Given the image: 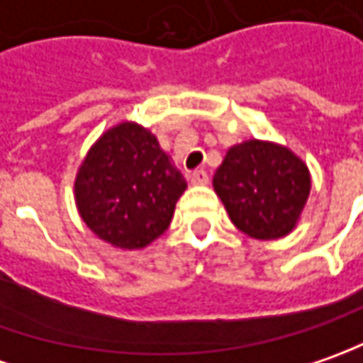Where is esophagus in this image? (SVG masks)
<instances>
[{
	"label": "esophagus",
	"mask_w": 363,
	"mask_h": 363,
	"mask_svg": "<svg viewBox=\"0 0 363 363\" xmlns=\"http://www.w3.org/2000/svg\"><path fill=\"white\" fill-rule=\"evenodd\" d=\"M208 182V174L205 170H194L191 174V184H206Z\"/></svg>",
	"instance_id": "34e87169"
}]
</instances>
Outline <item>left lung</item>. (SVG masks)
<instances>
[{
	"instance_id": "1",
	"label": "left lung",
	"mask_w": 363,
	"mask_h": 363,
	"mask_svg": "<svg viewBox=\"0 0 363 363\" xmlns=\"http://www.w3.org/2000/svg\"><path fill=\"white\" fill-rule=\"evenodd\" d=\"M213 186L239 231L273 241L297 227L311 191V174L291 148L251 138L227 150Z\"/></svg>"
}]
</instances>
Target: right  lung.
I'll list each match as a JSON object with an SVG mask.
<instances>
[{
  "instance_id": "add662e5",
  "label": "right lung",
  "mask_w": 363,
  "mask_h": 363,
  "mask_svg": "<svg viewBox=\"0 0 363 363\" xmlns=\"http://www.w3.org/2000/svg\"><path fill=\"white\" fill-rule=\"evenodd\" d=\"M184 191V177L157 136L130 120L100 134L74 179L82 220L98 239L124 251L157 241Z\"/></svg>"
}]
</instances>
